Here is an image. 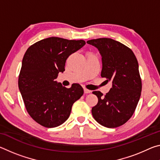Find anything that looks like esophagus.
<instances>
[{"label": "esophagus", "instance_id": "obj_1", "mask_svg": "<svg viewBox=\"0 0 160 160\" xmlns=\"http://www.w3.org/2000/svg\"><path fill=\"white\" fill-rule=\"evenodd\" d=\"M91 90H88V89H86V88H84V92H85V94H88V93H90L91 92Z\"/></svg>", "mask_w": 160, "mask_h": 160}]
</instances>
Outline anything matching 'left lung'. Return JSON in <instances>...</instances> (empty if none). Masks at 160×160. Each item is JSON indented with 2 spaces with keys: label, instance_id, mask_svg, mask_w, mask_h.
Segmentation results:
<instances>
[{
  "label": "left lung",
  "instance_id": "8db88e82",
  "mask_svg": "<svg viewBox=\"0 0 160 160\" xmlns=\"http://www.w3.org/2000/svg\"><path fill=\"white\" fill-rule=\"evenodd\" d=\"M98 48L102 56L101 76L111 81L112 87L103 96L99 91L93 94L98 103L92 109L94 118L107 128H116L126 123L133 114L142 90L138 63L131 48L109 38L87 42Z\"/></svg>",
  "mask_w": 160,
  "mask_h": 160
}]
</instances>
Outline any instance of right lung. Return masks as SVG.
I'll return each mask as SVG.
<instances>
[{"label": "right lung", "mask_w": 160, "mask_h": 160, "mask_svg": "<svg viewBox=\"0 0 160 160\" xmlns=\"http://www.w3.org/2000/svg\"><path fill=\"white\" fill-rule=\"evenodd\" d=\"M85 44L84 40L49 37L30 46L24 55L19 90L29 116L40 125L54 128L63 123L72 106L84 93L78 84L70 88L55 80L65 70L66 59Z\"/></svg>", "instance_id": "right-lung-1"}]
</instances>
